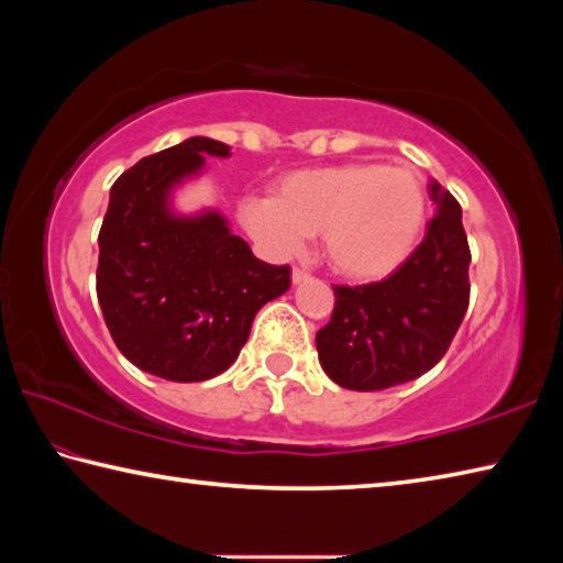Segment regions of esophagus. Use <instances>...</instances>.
Instances as JSON below:
<instances>
[{
  "label": "esophagus",
  "mask_w": 563,
  "mask_h": 563,
  "mask_svg": "<svg viewBox=\"0 0 563 563\" xmlns=\"http://www.w3.org/2000/svg\"><path fill=\"white\" fill-rule=\"evenodd\" d=\"M310 278V273L305 271V268H292V283H302V280H308Z\"/></svg>",
  "instance_id": "obj_1"
}]
</instances>
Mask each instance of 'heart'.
<instances>
[{
	"mask_svg": "<svg viewBox=\"0 0 563 563\" xmlns=\"http://www.w3.org/2000/svg\"><path fill=\"white\" fill-rule=\"evenodd\" d=\"M241 221L283 255L320 233L332 271L375 280L412 253L427 221V194L415 170L373 161L302 168L283 176L273 198H245Z\"/></svg>",
	"mask_w": 563,
	"mask_h": 563,
	"instance_id": "1",
	"label": "heart"
}]
</instances>
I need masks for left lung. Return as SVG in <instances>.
<instances>
[{"mask_svg":"<svg viewBox=\"0 0 563 563\" xmlns=\"http://www.w3.org/2000/svg\"><path fill=\"white\" fill-rule=\"evenodd\" d=\"M437 216L412 255L379 283L332 285L335 308L318 330L320 365L332 383L377 393L432 369L470 308V243L462 208L430 184Z\"/></svg>","mask_w":563,"mask_h":563,"instance_id":"obj_1","label":"left lung"}]
</instances>
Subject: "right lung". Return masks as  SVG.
Listing matches in <instances>:
<instances>
[{
	"label": "right lung",
	"mask_w": 563,
	"mask_h": 563,
	"mask_svg": "<svg viewBox=\"0 0 563 563\" xmlns=\"http://www.w3.org/2000/svg\"><path fill=\"white\" fill-rule=\"evenodd\" d=\"M228 156L194 136L141 158L111 186L99 231L97 295L113 342L133 365L170 383H203L235 362L255 312L290 288L288 265L255 258L221 213L178 218L168 194Z\"/></svg>",
	"instance_id": "obj_1"
}]
</instances>
